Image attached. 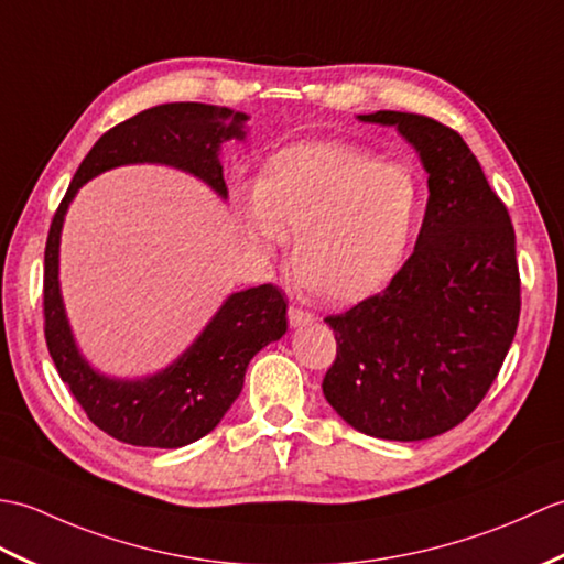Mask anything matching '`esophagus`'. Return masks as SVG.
<instances>
[{
  "mask_svg": "<svg viewBox=\"0 0 564 564\" xmlns=\"http://www.w3.org/2000/svg\"><path fill=\"white\" fill-rule=\"evenodd\" d=\"M286 318H290L292 328H296V325H306L314 321V314H311V311L299 308V306H290V311H286Z\"/></svg>",
  "mask_w": 564,
  "mask_h": 564,
  "instance_id": "1",
  "label": "esophagus"
}]
</instances>
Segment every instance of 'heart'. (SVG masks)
<instances>
[{
  "label": "heart",
  "instance_id": "1",
  "mask_svg": "<svg viewBox=\"0 0 564 564\" xmlns=\"http://www.w3.org/2000/svg\"><path fill=\"white\" fill-rule=\"evenodd\" d=\"M420 183L345 142L286 144L260 166L253 195L236 199L248 243L260 253L296 234L292 262L330 302H359L388 284L420 217Z\"/></svg>",
  "mask_w": 564,
  "mask_h": 564
}]
</instances>
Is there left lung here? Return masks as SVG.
Masks as SVG:
<instances>
[{
    "instance_id": "left-lung-1",
    "label": "left lung",
    "mask_w": 564,
    "mask_h": 564,
    "mask_svg": "<svg viewBox=\"0 0 564 564\" xmlns=\"http://www.w3.org/2000/svg\"><path fill=\"white\" fill-rule=\"evenodd\" d=\"M359 120L393 124L417 149L430 199L386 290L325 318L337 357L323 395L359 432L420 442L466 420L502 369L521 311L514 227L456 130L398 110Z\"/></svg>"
}]
</instances>
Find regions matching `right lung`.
I'll list each match as a JSON object with an SVG mask.
<instances>
[{"instance_id": "right-lung-1", "label": "right lung", "mask_w": 564, "mask_h": 564, "mask_svg": "<svg viewBox=\"0 0 564 564\" xmlns=\"http://www.w3.org/2000/svg\"><path fill=\"white\" fill-rule=\"evenodd\" d=\"M246 112L207 104H164L108 130L79 164L45 243V343L59 379L98 430L132 446L178 448L203 440L239 398L248 361L286 330V302L274 284L231 294L185 352L147 379H110L79 352L59 294V234L79 187L124 164H166L227 197L219 147L243 140Z\"/></svg>"}]
</instances>
